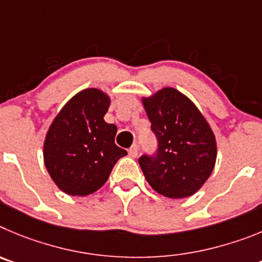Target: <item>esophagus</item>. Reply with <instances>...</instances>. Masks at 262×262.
Segmentation results:
<instances>
[{
    "label": "esophagus",
    "instance_id": "1",
    "mask_svg": "<svg viewBox=\"0 0 262 262\" xmlns=\"http://www.w3.org/2000/svg\"><path fill=\"white\" fill-rule=\"evenodd\" d=\"M129 155H130L132 158H136L137 155H138V146L137 145H133L130 148H129Z\"/></svg>",
    "mask_w": 262,
    "mask_h": 262
}]
</instances>
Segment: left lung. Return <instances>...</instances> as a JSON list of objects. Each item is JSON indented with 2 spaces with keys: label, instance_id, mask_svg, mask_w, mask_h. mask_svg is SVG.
<instances>
[{
  "label": "left lung",
  "instance_id": "left-lung-1",
  "mask_svg": "<svg viewBox=\"0 0 262 262\" xmlns=\"http://www.w3.org/2000/svg\"><path fill=\"white\" fill-rule=\"evenodd\" d=\"M157 138L154 154L138 159L147 183L168 199L194 194L213 172L216 143L205 117L185 95L172 87L143 98Z\"/></svg>",
  "mask_w": 262,
  "mask_h": 262
}]
</instances>
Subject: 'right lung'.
I'll return each mask as SVG.
<instances>
[{
	"label": "right lung",
	"mask_w": 262,
	"mask_h": 262,
	"mask_svg": "<svg viewBox=\"0 0 262 262\" xmlns=\"http://www.w3.org/2000/svg\"><path fill=\"white\" fill-rule=\"evenodd\" d=\"M111 100L98 89L73 96L53 120L44 142V163L52 180L70 195L96 192L126 151L115 143L117 128L104 115Z\"/></svg>",
	"instance_id": "1"
}]
</instances>
